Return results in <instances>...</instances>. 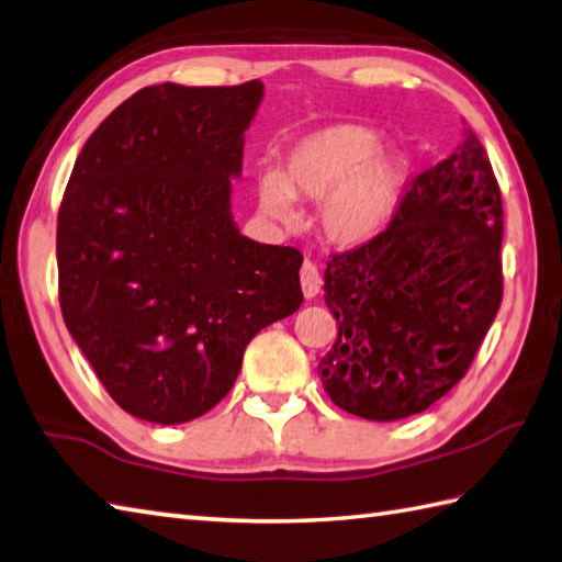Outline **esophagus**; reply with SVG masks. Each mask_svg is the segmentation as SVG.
Wrapping results in <instances>:
<instances>
[{"label": "esophagus", "mask_w": 562, "mask_h": 562, "mask_svg": "<svg viewBox=\"0 0 562 562\" xmlns=\"http://www.w3.org/2000/svg\"><path fill=\"white\" fill-rule=\"evenodd\" d=\"M300 282H302V292L306 300H312L318 292H322V274H318L314 262L306 260L302 270H300Z\"/></svg>", "instance_id": "1"}]
</instances>
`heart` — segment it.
Instances as JSON below:
<instances>
[{
    "label": "heart",
    "instance_id": "obj_1",
    "mask_svg": "<svg viewBox=\"0 0 562 562\" xmlns=\"http://www.w3.org/2000/svg\"><path fill=\"white\" fill-rule=\"evenodd\" d=\"M375 131L334 124L302 136L284 153L280 172H262L256 190L262 212L292 222V196L322 202L318 228L340 246L378 234L397 206L404 165L380 148Z\"/></svg>",
    "mask_w": 562,
    "mask_h": 562
}]
</instances>
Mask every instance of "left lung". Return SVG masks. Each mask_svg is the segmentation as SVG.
I'll return each mask as SVG.
<instances>
[{
	"label": "left lung",
	"mask_w": 562,
	"mask_h": 562,
	"mask_svg": "<svg viewBox=\"0 0 562 562\" xmlns=\"http://www.w3.org/2000/svg\"><path fill=\"white\" fill-rule=\"evenodd\" d=\"M502 214L487 150L468 131L409 182L387 228L328 258L338 336L318 370L336 406L397 422L465 378L502 304Z\"/></svg>",
	"instance_id": "1"
}]
</instances>
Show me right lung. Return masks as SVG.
I'll return each instance as SVG.
<instances>
[{
    "label": "right lung",
    "mask_w": 562,
    "mask_h": 562,
    "mask_svg": "<svg viewBox=\"0 0 562 562\" xmlns=\"http://www.w3.org/2000/svg\"><path fill=\"white\" fill-rule=\"evenodd\" d=\"M262 90L143 87L75 160L55 240L60 310L136 419L206 414L234 387L250 338L304 300L302 252L246 238L231 216Z\"/></svg>",
    "instance_id": "add662e5"
}]
</instances>
